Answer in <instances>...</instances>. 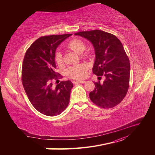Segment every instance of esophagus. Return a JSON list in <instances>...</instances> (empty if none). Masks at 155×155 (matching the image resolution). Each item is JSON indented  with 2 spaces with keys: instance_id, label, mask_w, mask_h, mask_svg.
Segmentation results:
<instances>
[{
  "instance_id": "1",
  "label": "esophagus",
  "mask_w": 155,
  "mask_h": 155,
  "mask_svg": "<svg viewBox=\"0 0 155 155\" xmlns=\"http://www.w3.org/2000/svg\"><path fill=\"white\" fill-rule=\"evenodd\" d=\"M86 81H75L74 83H85Z\"/></svg>"
}]
</instances>
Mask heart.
<instances>
[{
  "label": "heart",
  "mask_w": 155,
  "mask_h": 155,
  "mask_svg": "<svg viewBox=\"0 0 155 155\" xmlns=\"http://www.w3.org/2000/svg\"><path fill=\"white\" fill-rule=\"evenodd\" d=\"M67 48L73 50L77 54H81L85 50L86 45L83 41L78 39H74L67 45ZM55 63L58 66L63 64V56L59 51L56 53L55 56ZM87 74V67L85 64H81L70 67L67 70V74L69 77L75 79H81L85 78Z\"/></svg>",
  "instance_id": "b5f03b06"
}]
</instances>
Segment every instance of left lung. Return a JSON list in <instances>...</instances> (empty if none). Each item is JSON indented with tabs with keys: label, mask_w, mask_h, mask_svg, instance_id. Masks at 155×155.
<instances>
[{
	"label": "left lung",
	"mask_w": 155,
	"mask_h": 155,
	"mask_svg": "<svg viewBox=\"0 0 155 155\" xmlns=\"http://www.w3.org/2000/svg\"><path fill=\"white\" fill-rule=\"evenodd\" d=\"M80 35L90 41L95 50L96 59L93 74L100 79L94 82L95 88L89 94L91 100L97 106L112 108L124 100L129 87L130 63L124 46L118 37L100 30L79 31Z\"/></svg>",
	"instance_id": "8db88e82"
}]
</instances>
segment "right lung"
Returning <instances> with one entry per match:
<instances>
[{
    "instance_id": "add662e5",
    "label": "right lung",
    "mask_w": 155,
    "mask_h": 155,
    "mask_svg": "<svg viewBox=\"0 0 155 155\" xmlns=\"http://www.w3.org/2000/svg\"><path fill=\"white\" fill-rule=\"evenodd\" d=\"M72 34L41 37L26 51L22 67V83L31 105L41 113L55 116L68 105L73 83L61 81L55 87L53 82L61 78L55 72V50Z\"/></svg>"
}]
</instances>
